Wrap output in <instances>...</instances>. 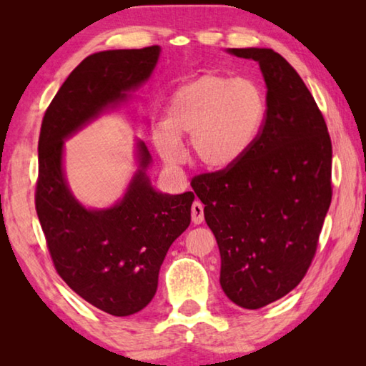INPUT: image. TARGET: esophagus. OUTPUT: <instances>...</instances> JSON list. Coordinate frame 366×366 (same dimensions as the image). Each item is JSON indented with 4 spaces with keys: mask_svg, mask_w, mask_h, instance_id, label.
Wrapping results in <instances>:
<instances>
[{
    "mask_svg": "<svg viewBox=\"0 0 366 366\" xmlns=\"http://www.w3.org/2000/svg\"><path fill=\"white\" fill-rule=\"evenodd\" d=\"M190 213H192V222H194V224H202L203 219H205V216H203V205L200 202L192 203Z\"/></svg>",
    "mask_w": 366,
    "mask_h": 366,
    "instance_id": "esophagus-1",
    "label": "esophagus"
}]
</instances>
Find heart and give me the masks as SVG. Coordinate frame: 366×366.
<instances>
[{"label": "heart", "instance_id": "heart-1", "mask_svg": "<svg viewBox=\"0 0 366 366\" xmlns=\"http://www.w3.org/2000/svg\"><path fill=\"white\" fill-rule=\"evenodd\" d=\"M264 111L263 94L252 80L203 74L172 94L153 144L161 159L176 168L184 158L179 139L189 137V154L197 164L224 171L250 150Z\"/></svg>", "mask_w": 366, "mask_h": 366}]
</instances>
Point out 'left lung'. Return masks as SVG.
Segmentation results:
<instances>
[{"instance_id": "obj_1", "label": "left lung", "mask_w": 366, "mask_h": 366, "mask_svg": "<svg viewBox=\"0 0 366 366\" xmlns=\"http://www.w3.org/2000/svg\"><path fill=\"white\" fill-rule=\"evenodd\" d=\"M259 64L266 114L232 168L192 179L221 255V287L235 305L276 302L307 274L331 205L332 147L299 74L269 48H229Z\"/></svg>"}]
</instances>
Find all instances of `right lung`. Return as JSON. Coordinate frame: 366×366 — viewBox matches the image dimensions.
<instances>
[{"mask_svg": "<svg viewBox=\"0 0 366 366\" xmlns=\"http://www.w3.org/2000/svg\"><path fill=\"white\" fill-rule=\"evenodd\" d=\"M159 51L154 45L90 54L61 85L41 122L35 208L49 255L74 292L113 317L152 302L166 253L190 224L195 195L154 189L147 176L150 152L139 140V169L124 197L111 208H85L66 182L64 140L145 84Z\"/></svg>", "mask_w": 366, "mask_h": 366, "instance_id": "1", "label": "right lung"}]
</instances>
